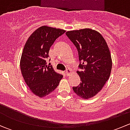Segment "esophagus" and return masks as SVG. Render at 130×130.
<instances>
[{"mask_svg":"<svg viewBox=\"0 0 130 130\" xmlns=\"http://www.w3.org/2000/svg\"><path fill=\"white\" fill-rule=\"evenodd\" d=\"M72 73V70L70 69H67L65 72V74H66L67 76H69Z\"/></svg>","mask_w":130,"mask_h":130,"instance_id":"esophagus-1","label":"esophagus"}]
</instances>
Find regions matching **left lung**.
<instances>
[{
  "mask_svg": "<svg viewBox=\"0 0 130 130\" xmlns=\"http://www.w3.org/2000/svg\"><path fill=\"white\" fill-rule=\"evenodd\" d=\"M66 35L77 48L81 71H77L81 82L73 87L82 99H88L101 90L109 79L112 59L107 43L98 31L90 28L69 31Z\"/></svg>",
  "mask_w": 130,
  "mask_h": 130,
  "instance_id": "obj_1",
  "label": "left lung"
}]
</instances>
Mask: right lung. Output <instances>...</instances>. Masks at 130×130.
Returning <instances> with one entry per match:
<instances>
[{"label":"right lung","instance_id":"1","mask_svg":"<svg viewBox=\"0 0 130 130\" xmlns=\"http://www.w3.org/2000/svg\"><path fill=\"white\" fill-rule=\"evenodd\" d=\"M65 30L43 26L29 37L22 53L20 68L31 91L43 98L55 89L63 75L46 65L50 48Z\"/></svg>","mask_w":130,"mask_h":130}]
</instances>
